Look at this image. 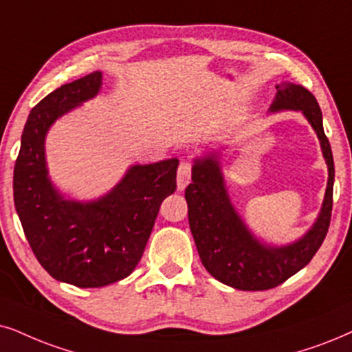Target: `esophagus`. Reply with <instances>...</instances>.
<instances>
[{
  "label": "esophagus",
  "mask_w": 352,
  "mask_h": 352,
  "mask_svg": "<svg viewBox=\"0 0 352 352\" xmlns=\"http://www.w3.org/2000/svg\"><path fill=\"white\" fill-rule=\"evenodd\" d=\"M191 172H193V166H191V162H188V161L180 162L179 172H177V188H179L180 191L185 190L186 185L190 184Z\"/></svg>",
  "instance_id": "1"
}]
</instances>
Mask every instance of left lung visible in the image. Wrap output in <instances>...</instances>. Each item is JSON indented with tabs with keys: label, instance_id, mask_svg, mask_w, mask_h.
I'll list each match as a JSON object with an SVG mask.
<instances>
[{
	"label": "left lung",
	"instance_id": "obj_1",
	"mask_svg": "<svg viewBox=\"0 0 352 352\" xmlns=\"http://www.w3.org/2000/svg\"><path fill=\"white\" fill-rule=\"evenodd\" d=\"M276 91L270 112L297 110L304 113L317 133L328 166L322 209L307 234L283 247L260 242L230 203L219 151L195 159L191 184L185 190L190 229L203 266L217 281L240 291H266L283 284L309 265L330 228L335 164L330 141L323 131L322 110L312 92L300 84L283 82L276 86Z\"/></svg>",
	"mask_w": 352,
	"mask_h": 352
}]
</instances>
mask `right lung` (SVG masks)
<instances>
[{
    "label": "right lung",
    "mask_w": 352,
    "mask_h": 352,
    "mask_svg": "<svg viewBox=\"0 0 352 352\" xmlns=\"http://www.w3.org/2000/svg\"><path fill=\"white\" fill-rule=\"evenodd\" d=\"M94 71L55 89L30 110L14 166V204L38 263L56 281L102 287L133 273L143 256L159 208L177 188L179 159L131 166L94 201L66 199L53 186L45 136L61 115L99 94Z\"/></svg>",
    "instance_id": "1"
}]
</instances>
